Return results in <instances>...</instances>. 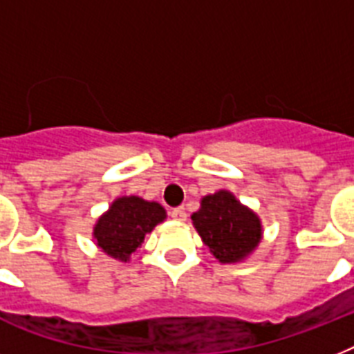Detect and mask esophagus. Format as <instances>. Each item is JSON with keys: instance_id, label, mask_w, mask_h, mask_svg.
I'll return each instance as SVG.
<instances>
[{"instance_id": "1", "label": "esophagus", "mask_w": 354, "mask_h": 354, "mask_svg": "<svg viewBox=\"0 0 354 354\" xmlns=\"http://www.w3.org/2000/svg\"><path fill=\"white\" fill-rule=\"evenodd\" d=\"M171 216L174 218V221H185L187 218V213H185V209L183 207H174V209L171 211Z\"/></svg>"}]
</instances>
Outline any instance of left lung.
Here are the masks:
<instances>
[{
    "mask_svg": "<svg viewBox=\"0 0 354 354\" xmlns=\"http://www.w3.org/2000/svg\"><path fill=\"white\" fill-rule=\"evenodd\" d=\"M191 218L205 246L224 264L246 259L263 236L259 216L242 205L230 191L204 196L200 209Z\"/></svg>",
    "mask_w": 354,
    "mask_h": 354,
    "instance_id": "obj_1",
    "label": "left lung"
}]
</instances>
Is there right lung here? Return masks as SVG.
Returning <instances> with one entry per match:
<instances>
[{"mask_svg": "<svg viewBox=\"0 0 354 354\" xmlns=\"http://www.w3.org/2000/svg\"><path fill=\"white\" fill-rule=\"evenodd\" d=\"M165 218V209L158 202L139 196H121L113 200L104 215L99 216L93 227V239L106 255L127 263L141 246L145 235Z\"/></svg>", "mask_w": 354, "mask_h": 354, "instance_id": "1", "label": "right lung"}]
</instances>
